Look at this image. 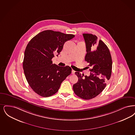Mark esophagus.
Returning a JSON list of instances; mask_svg holds the SVG:
<instances>
[{
    "label": "esophagus",
    "mask_w": 135,
    "mask_h": 135,
    "mask_svg": "<svg viewBox=\"0 0 135 135\" xmlns=\"http://www.w3.org/2000/svg\"><path fill=\"white\" fill-rule=\"evenodd\" d=\"M75 71L74 70H72V74H75Z\"/></svg>",
    "instance_id": "obj_1"
}]
</instances>
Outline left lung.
Masks as SVG:
<instances>
[{
    "mask_svg": "<svg viewBox=\"0 0 135 135\" xmlns=\"http://www.w3.org/2000/svg\"><path fill=\"white\" fill-rule=\"evenodd\" d=\"M86 48L85 60L89 63L90 74L85 76L76 72L78 82L73 88L78 97L90 99L100 94L107 85L112 74V59L107 46L102 40H98L95 35L83 33Z\"/></svg>",
    "mask_w": 135,
    "mask_h": 135,
    "instance_id": "8db88e82",
    "label": "left lung"
}]
</instances>
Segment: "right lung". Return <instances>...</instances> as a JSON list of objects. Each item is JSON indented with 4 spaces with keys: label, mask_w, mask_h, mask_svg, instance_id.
Instances as JSON below:
<instances>
[{
    "label": "right lung",
    "mask_w": 135,
    "mask_h": 135,
    "mask_svg": "<svg viewBox=\"0 0 135 135\" xmlns=\"http://www.w3.org/2000/svg\"><path fill=\"white\" fill-rule=\"evenodd\" d=\"M74 37L72 34L46 30L38 33L27 44L23 69L29 85L39 95L46 97L54 95L71 73L69 66L53 64L52 59L55 54L58 56L66 42Z\"/></svg>",
    "instance_id": "obj_1"
}]
</instances>
